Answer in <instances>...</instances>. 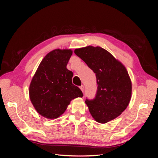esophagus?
Here are the masks:
<instances>
[{
	"mask_svg": "<svg viewBox=\"0 0 158 158\" xmlns=\"http://www.w3.org/2000/svg\"><path fill=\"white\" fill-rule=\"evenodd\" d=\"M80 89H81V91L83 92V91H84V86H83V85L80 86Z\"/></svg>",
	"mask_w": 158,
	"mask_h": 158,
	"instance_id": "esophagus-1",
	"label": "esophagus"
}]
</instances>
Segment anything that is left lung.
<instances>
[{
  "label": "left lung",
  "instance_id": "left-lung-1",
  "mask_svg": "<svg viewBox=\"0 0 158 158\" xmlns=\"http://www.w3.org/2000/svg\"><path fill=\"white\" fill-rule=\"evenodd\" d=\"M75 53L96 75V96L85 100L91 115L101 123L116 118L126 109L132 94V83L126 68L100 47L76 49Z\"/></svg>",
  "mask_w": 158,
  "mask_h": 158
}]
</instances>
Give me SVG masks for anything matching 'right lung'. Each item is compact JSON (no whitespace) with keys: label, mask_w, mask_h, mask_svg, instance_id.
<instances>
[{"label":"right lung","mask_w":158,"mask_h":158,"mask_svg":"<svg viewBox=\"0 0 158 158\" xmlns=\"http://www.w3.org/2000/svg\"><path fill=\"white\" fill-rule=\"evenodd\" d=\"M70 49H55L41 61L30 85V98L40 115L56 119L65 111L70 102L83 93L73 85V73L66 69Z\"/></svg>","instance_id":"obj_1"}]
</instances>
